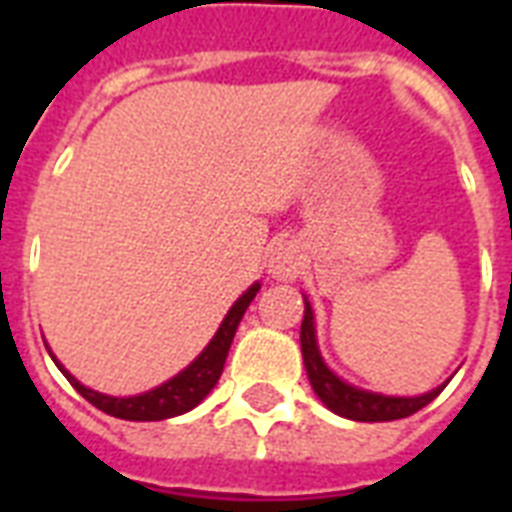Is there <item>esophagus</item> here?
I'll return each mask as SVG.
<instances>
[{
  "label": "esophagus",
  "instance_id": "34e87169",
  "mask_svg": "<svg viewBox=\"0 0 512 512\" xmlns=\"http://www.w3.org/2000/svg\"><path fill=\"white\" fill-rule=\"evenodd\" d=\"M297 271H300V255H297V247L292 241H281L271 249L268 255V273L273 279L289 281L295 279Z\"/></svg>",
  "mask_w": 512,
  "mask_h": 512
}]
</instances>
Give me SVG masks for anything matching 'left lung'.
Here are the masks:
<instances>
[{"label": "left lung", "instance_id": "8db88e82", "mask_svg": "<svg viewBox=\"0 0 512 512\" xmlns=\"http://www.w3.org/2000/svg\"><path fill=\"white\" fill-rule=\"evenodd\" d=\"M300 348H303V361L305 372H308V380H311L316 396L324 401V404L332 409L340 417H348V420L356 422H390L401 420V417H409V414L420 412L422 406H428L433 398L446 388V382L441 388L430 390L425 396L417 398H396V396H380V393H366V390H358L348 382H342L319 353V345H316V327H313V311L311 305L305 303V316L303 327H300Z\"/></svg>", "mask_w": 512, "mask_h": 512}]
</instances>
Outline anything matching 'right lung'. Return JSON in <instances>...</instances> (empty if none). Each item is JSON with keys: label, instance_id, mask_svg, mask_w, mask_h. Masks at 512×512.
Instances as JSON below:
<instances>
[{"label": "right lung", "instance_id": "add662e5", "mask_svg": "<svg viewBox=\"0 0 512 512\" xmlns=\"http://www.w3.org/2000/svg\"><path fill=\"white\" fill-rule=\"evenodd\" d=\"M257 289L249 287L244 295L236 300L228 316L223 319L220 329H217V335L212 337L204 353H201L196 361H193L188 369L172 377L170 382H164L159 388L148 390L143 396H132V398H114V396H103V393H95V390L84 388L82 382L74 380L71 374L60 366V372L66 374L68 382L74 385L79 393H82L92 406H98L100 412L111 414V417H119V420H135V422H154V420H167V417H177V414L188 412L196 404L204 401L209 390L215 388L217 380H220V374H223L225 358H228V350H231L233 335H236V329H239V321L244 316V311L249 308V303L255 300Z\"/></svg>", "mask_w": 512, "mask_h": 512}]
</instances>
